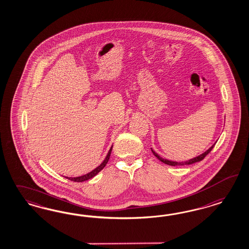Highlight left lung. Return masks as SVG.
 Segmentation results:
<instances>
[{
	"label": "left lung",
	"mask_w": 249,
	"mask_h": 249,
	"mask_svg": "<svg viewBox=\"0 0 249 249\" xmlns=\"http://www.w3.org/2000/svg\"><path fill=\"white\" fill-rule=\"evenodd\" d=\"M214 145L215 143L213 144V146H212L211 148L209 149V150H207V151L204 152L203 154H201V155H199L198 157H196V158L192 159V160H186V161H182V162H177V161H173V160H166V159H162L160 156H159L158 154L155 152V151H153L152 149H151V151H152V153H153V155L155 156V157H157L158 160H160V161H162L163 163H165V164H168V165L171 166H179V165H188V164H193V163H196V162H198V161H201V160H204V157L210 152V151L213 150V148L214 147Z\"/></svg>",
	"instance_id": "1"
}]
</instances>
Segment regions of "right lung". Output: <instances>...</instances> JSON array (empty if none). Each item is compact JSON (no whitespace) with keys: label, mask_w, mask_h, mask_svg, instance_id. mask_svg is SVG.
<instances>
[{"label":"right lung","mask_w":249,"mask_h":249,"mask_svg":"<svg viewBox=\"0 0 249 249\" xmlns=\"http://www.w3.org/2000/svg\"><path fill=\"white\" fill-rule=\"evenodd\" d=\"M112 147H113V146H112ZM112 147L110 148V150L108 151V153H107V155L105 160H103V162H102L100 165L98 166V167H97L95 170H93L92 172L89 173V174H85V175H82V176H79V177H74V178H68V177H67V179L70 180V181L81 182V181L89 180L91 178H93L94 176H96V175L105 167L106 164L107 163V161H108V160H109V157H110V153H111V151H112Z\"/></svg>","instance_id":"add662e5"}]
</instances>
